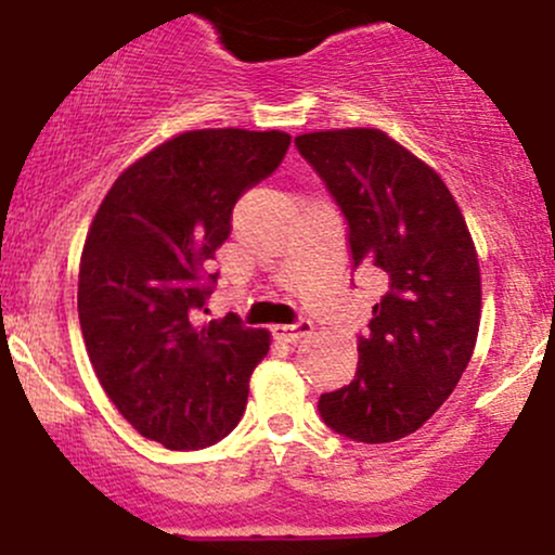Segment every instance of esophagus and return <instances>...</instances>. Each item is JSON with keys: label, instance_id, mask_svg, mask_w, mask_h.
I'll use <instances>...</instances> for the list:
<instances>
[{"label": "esophagus", "instance_id": "obj_1", "mask_svg": "<svg viewBox=\"0 0 555 555\" xmlns=\"http://www.w3.org/2000/svg\"><path fill=\"white\" fill-rule=\"evenodd\" d=\"M311 330H314V325H311L309 320H298L294 325H275L272 327V335H275L278 340H288V344H294V340L304 338V335H311Z\"/></svg>", "mask_w": 555, "mask_h": 555}]
</instances>
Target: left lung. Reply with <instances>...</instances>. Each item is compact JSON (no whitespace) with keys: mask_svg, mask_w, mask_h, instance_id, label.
<instances>
[{"mask_svg":"<svg viewBox=\"0 0 555 555\" xmlns=\"http://www.w3.org/2000/svg\"><path fill=\"white\" fill-rule=\"evenodd\" d=\"M296 146L344 211L353 270L375 267L383 285L357 375L320 396V416L357 443H393L438 412L475 351V244L438 172L383 130H320Z\"/></svg>","mask_w":555,"mask_h":555,"instance_id":"8db88e82","label":"left lung"}]
</instances>
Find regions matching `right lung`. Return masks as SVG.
<instances>
[{
	"instance_id": "1",
	"label": "right lung",
	"mask_w": 555,
	"mask_h": 555,
	"mask_svg": "<svg viewBox=\"0 0 555 555\" xmlns=\"http://www.w3.org/2000/svg\"><path fill=\"white\" fill-rule=\"evenodd\" d=\"M283 130H189L128 167L96 209L78 272L86 351L117 412L172 451L215 446L246 412L267 330L202 322L207 261L244 191L278 170Z\"/></svg>"
}]
</instances>
